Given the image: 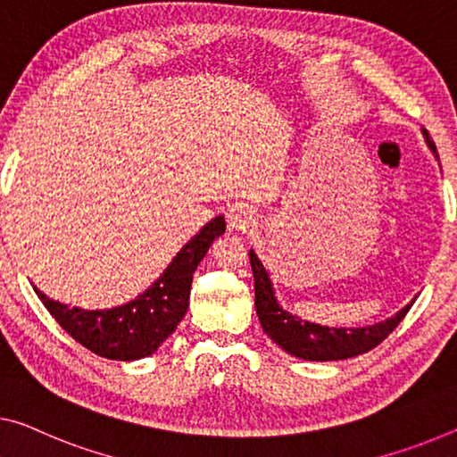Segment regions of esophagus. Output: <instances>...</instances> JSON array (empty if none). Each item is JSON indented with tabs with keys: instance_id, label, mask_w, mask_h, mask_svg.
<instances>
[{
	"instance_id": "34e87169",
	"label": "esophagus",
	"mask_w": 457,
	"mask_h": 457,
	"mask_svg": "<svg viewBox=\"0 0 457 457\" xmlns=\"http://www.w3.org/2000/svg\"><path fill=\"white\" fill-rule=\"evenodd\" d=\"M227 222L233 230H247L255 224V214H253V210L249 206L235 204L228 210Z\"/></svg>"
}]
</instances>
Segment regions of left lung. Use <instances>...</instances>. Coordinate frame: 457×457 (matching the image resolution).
<instances>
[{
  "instance_id": "obj_1",
  "label": "left lung",
  "mask_w": 457,
  "mask_h": 457,
  "mask_svg": "<svg viewBox=\"0 0 457 457\" xmlns=\"http://www.w3.org/2000/svg\"><path fill=\"white\" fill-rule=\"evenodd\" d=\"M427 138V145L431 146L433 153L435 143L429 137V132L423 130ZM249 262L253 270V278H255V308L257 317L262 322L265 335L270 337L273 343L287 351L290 355L302 357V360L312 361H333V360H347V357L366 353V351L374 349L376 345L388 337L398 322L406 317L411 311V304H406L396 317H392L384 322H378L374 327L363 328H335V327H320L314 322L302 320L298 317H292L284 308H279L273 296L271 282L265 271L263 263L259 262L257 255L249 251Z\"/></svg>"
}]
</instances>
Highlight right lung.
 <instances>
[{"instance_id": "right-lung-1", "label": "right lung", "mask_w": 457, "mask_h": 457, "mask_svg": "<svg viewBox=\"0 0 457 457\" xmlns=\"http://www.w3.org/2000/svg\"><path fill=\"white\" fill-rule=\"evenodd\" d=\"M224 233V219L216 216L178 253L153 287L143 296L112 311H81L46 298L34 287L53 319L83 347L106 360L132 361L155 353L187 311L194 271L214 238Z\"/></svg>"}]
</instances>
